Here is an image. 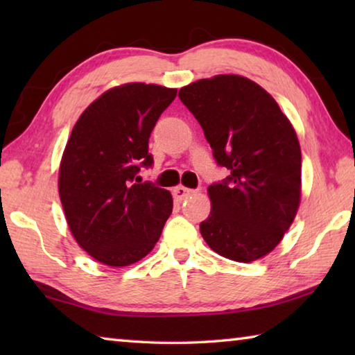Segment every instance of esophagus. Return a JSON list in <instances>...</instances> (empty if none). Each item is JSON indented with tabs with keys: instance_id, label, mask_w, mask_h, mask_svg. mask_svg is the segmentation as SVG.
Here are the masks:
<instances>
[{
	"instance_id": "34e87169",
	"label": "esophagus",
	"mask_w": 355,
	"mask_h": 355,
	"mask_svg": "<svg viewBox=\"0 0 355 355\" xmlns=\"http://www.w3.org/2000/svg\"><path fill=\"white\" fill-rule=\"evenodd\" d=\"M194 189H189V188H184V186H177L175 189H173V197H175V200H183L186 197L194 194Z\"/></svg>"
}]
</instances>
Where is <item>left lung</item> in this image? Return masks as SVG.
I'll return each mask as SVG.
<instances>
[{"mask_svg":"<svg viewBox=\"0 0 355 355\" xmlns=\"http://www.w3.org/2000/svg\"><path fill=\"white\" fill-rule=\"evenodd\" d=\"M178 97L200 123L216 163L230 171L208 186L211 213L200 224L203 239L233 261L268 255L300 202L302 156L293 125L271 95L239 75L191 83Z\"/></svg>","mask_w":355,"mask_h":355,"instance_id":"left-lung-1","label":"left lung"}]
</instances>
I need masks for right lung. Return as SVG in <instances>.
Masks as SVG:
<instances>
[{"label":"right lung","instance_id":"add662e5","mask_svg":"<svg viewBox=\"0 0 355 355\" xmlns=\"http://www.w3.org/2000/svg\"><path fill=\"white\" fill-rule=\"evenodd\" d=\"M177 89L128 83L86 107L65 146L59 197L76 243L107 266H128L155 248L172 196L137 175L153 164L148 137Z\"/></svg>","mask_w":355,"mask_h":355}]
</instances>
